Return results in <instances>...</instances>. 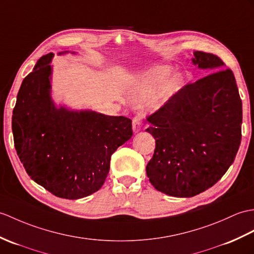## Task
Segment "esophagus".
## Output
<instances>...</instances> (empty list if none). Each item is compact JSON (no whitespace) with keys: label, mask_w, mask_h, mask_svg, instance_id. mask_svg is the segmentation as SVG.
<instances>
[{"label":"esophagus","mask_w":254,"mask_h":254,"mask_svg":"<svg viewBox=\"0 0 254 254\" xmlns=\"http://www.w3.org/2000/svg\"><path fill=\"white\" fill-rule=\"evenodd\" d=\"M132 127H133V132L136 134L140 131L141 127V117L140 116H136L132 121Z\"/></svg>","instance_id":"esophagus-1"}]
</instances>
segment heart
I'll use <instances>...</instances> for the list:
<instances>
[{"label":"heart","mask_w":254,"mask_h":254,"mask_svg":"<svg viewBox=\"0 0 254 254\" xmlns=\"http://www.w3.org/2000/svg\"><path fill=\"white\" fill-rule=\"evenodd\" d=\"M173 73L172 68L168 66H156L149 70H147L141 74L137 81V90L140 93H147L156 87L164 83ZM181 86V80L179 78H174L163 86L160 94H159L158 99L167 100L171 96L179 91Z\"/></svg>","instance_id":"heart-1"}]
</instances>
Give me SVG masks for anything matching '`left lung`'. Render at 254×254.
I'll list each match as a JSON object with an SVG mask.
<instances>
[{"instance_id": "1", "label": "left lung", "mask_w": 254, "mask_h": 254, "mask_svg": "<svg viewBox=\"0 0 254 254\" xmlns=\"http://www.w3.org/2000/svg\"><path fill=\"white\" fill-rule=\"evenodd\" d=\"M193 56L194 66L215 72L185 85L147 118L146 131L156 139L147 176L157 190L180 198L220 181L241 141L243 103L233 71L211 53Z\"/></svg>"}]
</instances>
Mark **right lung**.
I'll return each mask as SVG.
<instances>
[{
  "mask_svg": "<svg viewBox=\"0 0 254 254\" xmlns=\"http://www.w3.org/2000/svg\"><path fill=\"white\" fill-rule=\"evenodd\" d=\"M53 57L40 58L17 94L15 148L31 180L60 198L80 199L103 186L111 155L132 137V120L57 106L52 98Z\"/></svg>",
  "mask_w": 254,
  "mask_h": 254,
  "instance_id": "1",
  "label": "right lung"
}]
</instances>
